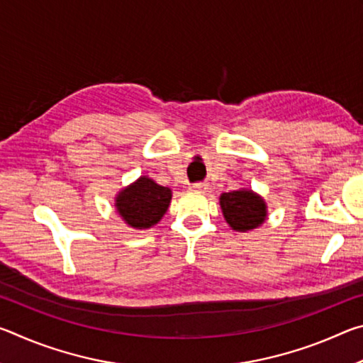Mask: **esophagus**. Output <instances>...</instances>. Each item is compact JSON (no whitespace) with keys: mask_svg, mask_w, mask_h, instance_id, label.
I'll use <instances>...</instances> for the list:
<instances>
[{"mask_svg":"<svg viewBox=\"0 0 363 363\" xmlns=\"http://www.w3.org/2000/svg\"><path fill=\"white\" fill-rule=\"evenodd\" d=\"M190 190H195V192H208V190H210V184L206 182L192 184V186H190Z\"/></svg>","mask_w":363,"mask_h":363,"instance_id":"1","label":"esophagus"}]
</instances>
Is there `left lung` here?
Instances as JSON below:
<instances>
[{
  "label": "left lung",
  "mask_w": 363,
  "mask_h": 363,
  "mask_svg": "<svg viewBox=\"0 0 363 363\" xmlns=\"http://www.w3.org/2000/svg\"><path fill=\"white\" fill-rule=\"evenodd\" d=\"M220 211L225 223L235 232H250L267 219V203L251 189H238L219 196Z\"/></svg>",
  "instance_id": "1"
}]
</instances>
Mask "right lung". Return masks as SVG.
<instances>
[{
    "mask_svg": "<svg viewBox=\"0 0 363 363\" xmlns=\"http://www.w3.org/2000/svg\"><path fill=\"white\" fill-rule=\"evenodd\" d=\"M169 187H163L149 176H140L115 195V210L123 223L136 230L158 224L171 203Z\"/></svg>",
    "mask_w": 363,
    "mask_h": 363,
    "instance_id": "1",
    "label": "right lung"
}]
</instances>
